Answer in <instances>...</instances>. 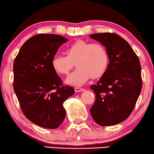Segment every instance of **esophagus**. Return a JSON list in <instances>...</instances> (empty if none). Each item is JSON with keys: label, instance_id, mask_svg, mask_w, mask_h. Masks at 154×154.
<instances>
[{"label": "esophagus", "instance_id": "esophagus-1", "mask_svg": "<svg viewBox=\"0 0 154 154\" xmlns=\"http://www.w3.org/2000/svg\"><path fill=\"white\" fill-rule=\"evenodd\" d=\"M74 90H75V92H81V91H83L84 89L83 88H81V87H75L74 88Z\"/></svg>", "mask_w": 154, "mask_h": 154}]
</instances>
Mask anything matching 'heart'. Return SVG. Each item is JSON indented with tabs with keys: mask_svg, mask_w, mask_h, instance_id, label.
<instances>
[{
	"mask_svg": "<svg viewBox=\"0 0 154 154\" xmlns=\"http://www.w3.org/2000/svg\"><path fill=\"white\" fill-rule=\"evenodd\" d=\"M66 56L55 54L51 65L54 72L59 75H67L73 65L77 69L69 75L66 83L81 85L90 79H98L106 72L109 63L107 49L100 43H91L78 40L65 50Z\"/></svg>",
	"mask_w": 154,
	"mask_h": 154,
	"instance_id": "heart-1",
	"label": "heart"
}]
</instances>
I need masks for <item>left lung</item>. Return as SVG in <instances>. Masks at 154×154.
<instances>
[{
	"instance_id": "1",
	"label": "left lung",
	"mask_w": 154,
	"mask_h": 154,
	"mask_svg": "<svg viewBox=\"0 0 154 154\" xmlns=\"http://www.w3.org/2000/svg\"><path fill=\"white\" fill-rule=\"evenodd\" d=\"M90 36L104 45L109 55L106 72L97 83L90 86L95 93L90 113L101 126L116 125L131 114L142 90L140 60L119 35L102 33Z\"/></svg>"
}]
</instances>
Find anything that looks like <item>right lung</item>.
Listing matches in <instances>:
<instances>
[{
	"instance_id": "obj_1",
	"label": "right lung",
	"mask_w": 154,
	"mask_h": 154,
	"mask_svg": "<svg viewBox=\"0 0 154 154\" xmlns=\"http://www.w3.org/2000/svg\"><path fill=\"white\" fill-rule=\"evenodd\" d=\"M67 41L59 35H35L25 42L14 59V92L25 116L40 127L57 128L66 116L63 103L74 94L51 65L58 48Z\"/></svg>"
}]
</instances>
